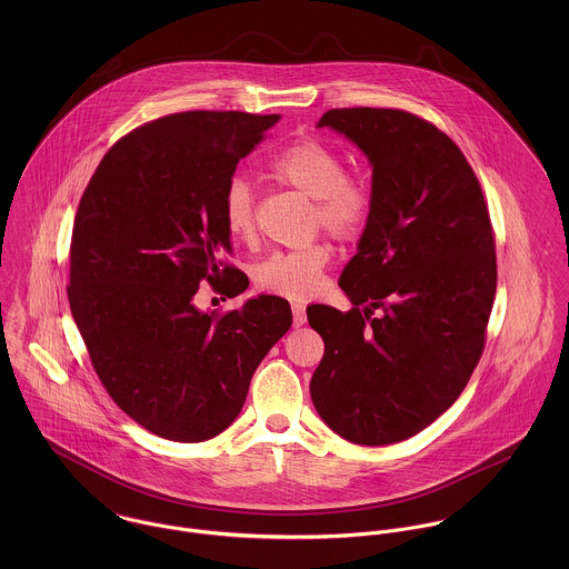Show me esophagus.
<instances>
[{"label":"esophagus","instance_id":"esophagus-1","mask_svg":"<svg viewBox=\"0 0 569 569\" xmlns=\"http://www.w3.org/2000/svg\"><path fill=\"white\" fill-rule=\"evenodd\" d=\"M291 309H293V326H296V328L305 326V322H307V313H305V307H302V305H293Z\"/></svg>","mask_w":569,"mask_h":569}]
</instances>
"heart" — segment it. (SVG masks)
<instances>
[{
    "instance_id": "obj_1",
    "label": "heart",
    "mask_w": 569,
    "mask_h": 569,
    "mask_svg": "<svg viewBox=\"0 0 569 569\" xmlns=\"http://www.w3.org/2000/svg\"><path fill=\"white\" fill-rule=\"evenodd\" d=\"M267 168L273 179L313 199L318 223L332 237L350 239L366 223L370 212L366 183L343 174L339 153L325 142L316 138L291 142L269 160ZM223 226L237 241H249L253 234V192L243 177H232L223 190ZM330 256L326 243L276 251L253 269V278L276 296L309 300L325 287Z\"/></svg>"
}]
</instances>
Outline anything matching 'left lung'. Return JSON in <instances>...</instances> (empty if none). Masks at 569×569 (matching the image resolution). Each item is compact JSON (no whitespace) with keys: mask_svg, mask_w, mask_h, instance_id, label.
<instances>
[{"mask_svg":"<svg viewBox=\"0 0 569 569\" xmlns=\"http://www.w3.org/2000/svg\"><path fill=\"white\" fill-rule=\"evenodd\" d=\"M322 127L368 158L372 190L339 276L352 309H307L325 339L311 399L341 438L392 445L453 406L480 361L497 289L487 203L462 151L411 113L330 109Z\"/></svg>","mask_w":569,"mask_h":569,"instance_id":"8db88e82","label":"left lung"}]
</instances>
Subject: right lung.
Returning <instances> with one entry per match:
<instances>
[{
  "label": "right lung",
  "mask_w": 569,
  "mask_h": 569,
  "mask_svg": "<svg viewBox=\"0 0 569 569\" xmlns=\"http://www.w3.org/2000/svg\"><path fill=\"white\" fill-rule=\"evenodd\" d=\"M280 116L188 111L109 149L74 219L70 309L109 397L174 442H203L243 409L249 381L291 328L284 298L260 293L226 316L197 309L203 280L249 284L230 251L223 190Z\"/></svg>",
  "instance_id": "right-lung-1"
}]
</instances>
